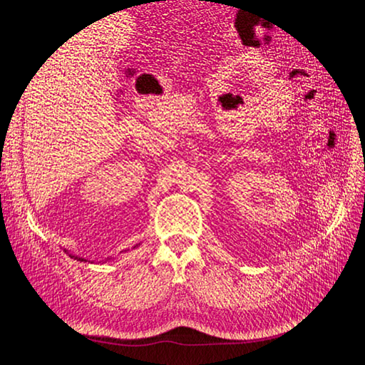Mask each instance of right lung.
<instances>
[{
    "mask_svg": "<svg viewBox=\"0 0 365 365\" xmlns=\"http://www.w3.org/2000/svg\"><path fill=\"white\" fill-rule=\"evenodd\" d=\"M138 245H140V244H138ZM138 245H137V247H138ZM134 248H135V247H134ZM65 251H67V250H65ZM70 257H74V259L81 260V262H86V260H85V259H82V257H76V256H71V254H70Z\"/></svg>",
    "mask_w": 365,
    "mask_h": 365,
    "instance_id": "add662e5",
    "label": "right lung"
}]
</instances>
